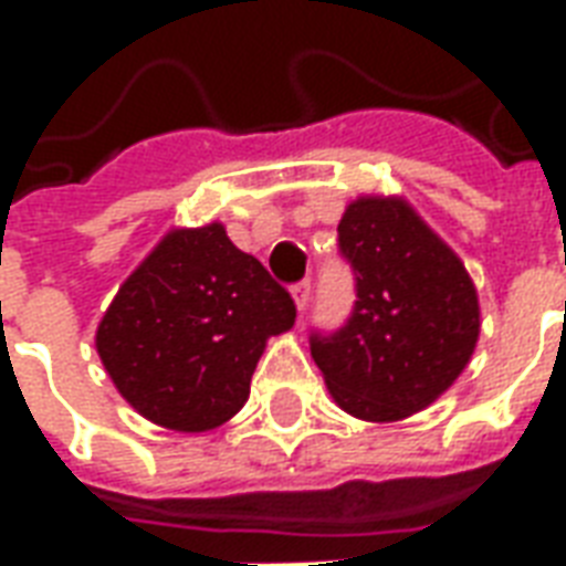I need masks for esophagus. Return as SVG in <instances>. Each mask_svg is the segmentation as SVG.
Instances as JSON below:
<instances>
[{"label":"esophagus","mask_w":566,"mask_h":566,"mask_svg":"<svg viewBox=\"0 0 566 566\" xmlns=\"http://www.w3.org/2000/svg\"><path fill=\"white\" fill-rule=\"evenodd\" d=\"M291 296H294V303H296V308H300V312H303V308L308 306V296H312V282H296L294 287H291Z\"/></svg>","instance_id":"esophagus-1"}]
</instances>
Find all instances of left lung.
I'll list each match as a JSON object with an SVG mask.
<instances>
[{"instance_id": "obj_1", "label": "left lung", "mask_w": 566, "mask_h": 566, "mask_svg": "<svg viewBox=\"0 0 566 566\" xmlns=\"http://www.w3.org/2000/svg\"><path fill=\"white\" fill-rule=\"evenodd\" d=\"M355 308L312 333V357L348 416L400 421L449 391L473 357L479 296L461 258L397 197H360L339 221Z\"/></svg>"}]
</instances>
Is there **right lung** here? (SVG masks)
<instances>
[{
  "label": "right lung",
  "mask_w": 566,
  "mask_h": 566,
  "mask_svg": "<svg viewBox=\"0 0 566 566\" xmlns=\"http://www.w3.org/2000/svg\"><path fill=\"white\" fill-rule=\"evenodd\" d=\"M294 318L291 294L214 221L163 235L105 308L96 352L139 416L202 433L245 406L266 339Z\"/></svg>",
  "instance_id": "obj_1"
}]
</instances>
